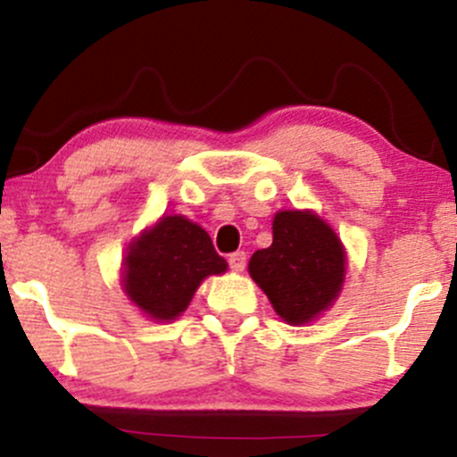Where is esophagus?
I'll use <instances>...</instances> for the list:
<instances>
[{"label": "esophagus", "mask_w": 457, "mask_h": 457, "mask_svg": "<svg viewBox=\"0 0 457 457\" xmlns=\"http://www.w3.org/2000/svg\"><path fill=\"white\" fill-rule=\"evenodd\" d=\"M228 262H229V269L237 270V273H240V270H245V264H247V253H245V252L229 253Z\"/></svg>", "instance_id": "1"}]
</instances>
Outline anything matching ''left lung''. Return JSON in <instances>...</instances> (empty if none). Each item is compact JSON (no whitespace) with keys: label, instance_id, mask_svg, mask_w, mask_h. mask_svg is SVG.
Segmentation results:
<instances>
[{"label":"left lung","instance_id":"8db88e82","mask_svg":"<svg viewBox=\"0 0 457 457\" xmlns=\"http://www.w3.org/2000/svg\"><path fill=\"white\" fill-rule=\"evenodd\" d=\"M345 247L310 210H282L273 219V243L249 260V275L275 312L303 325L334 303L345 282Z\"/></svg>","mask_w":457,"mask_h":457}]
</instances>
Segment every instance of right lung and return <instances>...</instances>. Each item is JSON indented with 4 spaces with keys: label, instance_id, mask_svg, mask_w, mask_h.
<instances>
[{
    "label": "right lung",
    "instance_id": "obj_1",
    "mask_svg": "<svg viewBox=\"0 0 457 457\" xmlns=\"http://www.w3.org/2000/svg\"><path fill=\"white\" fill-rule=\"evenodd\" d=\"M228 270L208 232L187 217H162L134 238L125 255L123 290L154 320H173L188 308L208 275Z\"/></svg>",
    "mask_w": 457,
    "mask_h": 457
}]
</instances>
